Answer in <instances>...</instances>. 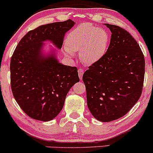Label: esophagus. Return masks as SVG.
<instances>
[{
  "mask_svg": "<svg viewBox=\"0 0 153 153\" xmlns=\"http://www.w3.org/2000/svg\"><path fill=\"white\" fill-rule=\"evenodd\" d=\"M83 73H84L83 69H82V68H79V69H78V75H79V78H80V80H82V75H83Z\"/></svg>",
  "mask_w": 153,
  "mask_h": 153,
  "instance_id": "esophagus-1",
  "label": "esophagus"
}]
</instances>
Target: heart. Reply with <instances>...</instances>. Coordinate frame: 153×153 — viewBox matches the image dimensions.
<instances>
[{
    "label": "heart",
    "mask_w": 153,
    "mask_h": 153,
    "mask_svg": "<svg viewBox=\"0 0 153 153\" xmlns=\"http://www.w3.org/2000/svg\"><path fill=\"white\" fill-rule=\"evenodd\" d=\"M108 35L104 29L88 24H82L68 35L67 53L80 52V58L85 64L97 62L106 52Z\"/></svg>",
    "instance_id": "obj_1"
}]
</instances>
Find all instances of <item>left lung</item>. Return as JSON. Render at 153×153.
<instances>
[{
	"mask_svg": "<svg viewBox=\"0 0 153 153\" xmlns=\"http://www.w3.org/2000/svg\"><path fill=\"white\" fill-rule=\"evenodd\" d=\"M111 32L109 46L82 75L87 104L97 120L111 122L124 116L137 102L145 78V57L125 29L105 24Z\"/></svg>",
	"mask_w": 153,
	"mask_h": 153,
	"instance_id": "1",
	"label": "left lung"
}]
</instances>
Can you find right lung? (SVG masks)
I'll return each instance as SVG.
<instances>
[{"mask_svg": "<svg viewBox=\"0 0 153 153\" xmlns=\"http://www.w3.org/2000/svg\"><path fill=\"white\" fill-rule=\"evenodd\" d=\"M73 21L54 22L29 31L19 42L10 59V86L13 97L26 115L47 122L62 110L68 91L79 82L76 67L63 65L54 55L41 54L43 42L62 47L64 35Z\"/></svg>", "mask_w": 153, "mask_h": 153, "instance_id": "right-lung-1", "label": "right lung"}]
</instances>
